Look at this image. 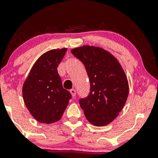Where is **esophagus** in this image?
Instances as JSON below:
<instances>
[{
	"label": "esophagus",
	"mask_w": 158,
	"mask_h": 158,
	"mask_svg": "<svg viewBox=\"0 0 158 158\" xmlns=\"http://www.w3.org/2000/svg\"><path fill=\"white\" fill-rule=\"evenodd\" d=\"M70 94H72V97H75L76 93H77V91H76L75 89H73H73H71L70 90Z\"/></svg>",
	"instance_id": "obj_1"
}]
</instances>
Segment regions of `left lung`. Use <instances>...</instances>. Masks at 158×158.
I'll return each instance as SVG.
<instances>
[{
	"label": "left lung",
	"instance_id": "8db88e82",
	"mask_svg": "<svg viewBox=\"0 0 158 158\" xmlns=\"http://www.w3.org/2000/svg\"><path fill=\"white\" fill-rule=\"evenodd\" d=\"M83 63L90 81V93L79 99L87 119L103 126L118 116L128 95V83L119 61L106 50L93 46L73 49Z\"/></svg>",
	"mask_w": 158,
	"mask_h": 158
}]
</instances>
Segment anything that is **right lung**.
I'll use <instances>...</instances> for the list:
<instances>
[{
  "instance_id": "add662e5",
  "label": "right lung",
  "mask_w": 158,
  "mask_h": 158,
  "mask_svg": "<svg viewBox=\"0 0 158 158\" xmlns=\"http://www.w3.org/2000/svg\"><path fill=\"white\" fill-rule=\"evenodd\" d=\"M67 48L48 51L35 61L23 86L27 109L36 120L52 123L62 117L71 94L64 89L57 68Z\"/></svg>"
}]
</instances>
